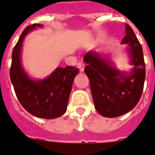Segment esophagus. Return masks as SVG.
Listing matches in <instances>:
<instances>
[{"label":"esophagus","mask_w":155,"mask_h":155,"mask_svg":"<svg viewBox=\"0 0 155 155\" xmlns=\"http://www.w3.org/2000/svg\"><path fill=\"white\" fill-rule=\"evenodd\" d=\"M78 67L79 68L80 72H83L84 70V68H85V63L83 62V61H80L78 63Z\"/></svg>","instance_id":"esophagus-1"}]
</instances>
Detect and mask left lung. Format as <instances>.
<instances>
[{
    "label": "left lung",
    "instance_id": "8db88e82",
    "mask_svg": "<svg viewBox=\"0 0 155 155\" xmlns=\"http://www.w3.org/2000/svg\"><path fill=\"white\" fill-rule=\"evenodd\" d=\"M122 43H128L134 66L127 75L112 66L107 58L94 52H87L83 60L84 72L90 82V88L96 110L107 118L125 114L135 107L142 95L145 79V63L141 44L131 27L126 24V35Z\"/></svg>",
    "mask_w": 155,
    "mask_h": 155
}]
</instances>
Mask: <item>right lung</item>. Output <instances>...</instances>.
I'll return each instance as SVG.
<instances>
[{
    "label": "right lung",
    "instance_id": "right-lung-1",
    "mask_svg": "<svg viewBox=\"0 0 155 155\" xmlns=\"http://www.w3.org/2000/svg\"><path fill=\"white\" fill-rule=\"evenodd\" d=\"M36 27L41 26L36 23L26 27L13 48L10 78L22 107L36 117L51 119L65 114L72 83L79 69L72 66L58 68L46 79L31 80L23 71L20 53L25 36Z\"/></svg>",
    "mask_w": 155,
    "mask_h": 155
}]
</instances>
